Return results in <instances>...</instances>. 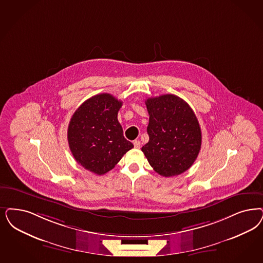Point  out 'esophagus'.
Returning <instances> with one entry per match:
<instances>
[{"label": "esophagus", "instance_id": "esophagus-1", "mask_svg": "<svg viewBox=\"0 0 263 263\" xmlns=\"http://www.w3.org/2000/svg\"><path fill=\"white\" fill-rule=\"evenodd\" d=\"M133 144H134L135 148H140V147H141V142H140L139 140H135V141L133 142Z\"/></svg>", "mask_w": 263, "mask_h": 263}]
</instances>
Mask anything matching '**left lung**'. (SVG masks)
I'll return each mask as SVG.
<instances>
[{
    "instance_id": "8db88e82",
    "label": "left lung",
    "mask_w": 263,
    "mask_h": 263,
    "mask_svg": "<svg viewBox=\"0 0 263 263\" xmlns=\"http://www.w3.org/2000/svg\"><path fill=\"white\" fill-rule=\"evenodd\" d=\"M148 143L142 147L154 171L163 177L185 172L196 160L202 142L199 122L190 105L165 94L145 101Z\"/></svg>"
}]
</instances>
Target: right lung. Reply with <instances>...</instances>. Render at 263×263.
Returning a JSON list of instances; mask_svg holds the SVG:
<instances>
[{
  "label": "right lung",
  "mask_w": 263,
  "mask_h": 263,
  "mask_svg": "<svg viewBox=\"0 0 263 263\" xmlns=\"http://www.w3.org/2000/svg\"><path fill=\"white\" fill-rule=\"evenodd\" d=\"M122 106L109 93L91 97L73 112L68 127V143L77 162L96 175H104L134 147L123 136L118 120Z\"/></svg>",
  "instance_id": "add662e5"
}]
</instances>
